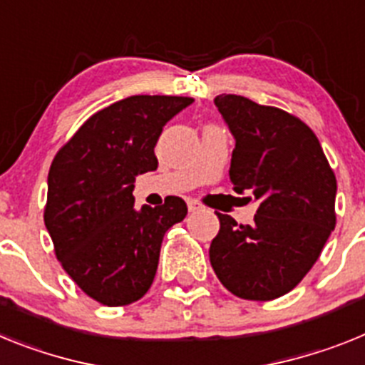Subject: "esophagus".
<instances>
[{
  "instance_id": "obj_1",
  "label": "esophagus",
  "mask_w": 365,
  "mask_h": 365,
  "mask_svg": "<svg viewBox=\"0 0 365 365\" xmlns=\"http://www.w3.org/2000/svg\"><path fill=\"white\" fill-rule=\"evenodd\" d=\"M187 207H189V213H198V211L204 209V205L196 200H187Z\"/></svg>"
}]
</instances>
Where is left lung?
<instances>
[{
    "mask_svg": "<svg viewBox=\"0 0 365 365\" xmlns=\"http://www.w3.org/2000/svg\"><path fill=\"white\" fill-rule=\"evenodd\" d=\"M215 106L235 138L233 189L252 192L259 207L253 224L240 226L217 213L211 266L231 294L275 299L309 274L334 230V173L316 134L297 117L240 95H218Z\"/></svg>",
    "mask_w": 365,
    "mask_h": 365,
    "instance_id": "left-lung-1",
    "label": "left lung"
}]
</instances>
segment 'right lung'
<instances>
[{
    "label": "right lung",
    "mask_w": 365,
    "mask_h": 365,
    "mask_svg": "<svg viewBox=\"0 0 365 365\" xmlns=\"http://www.w3.org/2000/svg\"><path fill=\"white\" fill-rule=\"evenodd\" d=\"M191 97L132 95L93 113L51 163L43 222L55 253L82 292L103 305L143 297L160 261L165 231L187 215L170 196L134 207L135 176L158 169L161 130Z\"/></svg>",
    "instance_id": "add662e5"
}]
</instances>
